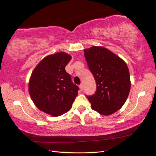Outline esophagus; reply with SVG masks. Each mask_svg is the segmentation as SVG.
I'll return each mask as SVG.
<instances>
[{
    "instance_id": "esophagus-1",
    "label": "esophagus",
    "mask_w": 156,
    "mask_h": 156,
    "mask_svg": "<svg viewBox=\"0 0 156 156\" xmlns=\"http://www.w3.org/2000/svg\"><path fill=\"white\" fill-rule=\"evenodd\" d=\"M79 87H80V89L81 91H83V84H80V86H79Z\"/></svg>"
}]
</instances>
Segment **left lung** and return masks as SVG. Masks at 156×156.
<instances>
[{"instance_id": "obj_1", "label": "left lung", "mask_w": 156, "mask_h": 156, "mask_svg": "<svg viewBox=\"0 0 156 156\" xmlns=\"http://www.w3.org/2000/svg\"><path fill=\"white\" fill-rule=\"evenodd\" d=\"M89 70L96 83V91L87 96L91 109L109 115L125 104L131 88L129 71L125 61L102 47L84 50Z\"/></svg>"}]
</instances>
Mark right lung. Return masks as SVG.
Here are the masks:
<instances>
[{"mask_svg":"<svg viewBox=\"0 0 156 156\" xmlns=\"http://www.w3.org/2000/svg\"><path fill=\"white\" fill-rule=\"evenodd\" d=\"M71 59L72 56L64 52L49 55L31 73L29 92L34 103L42 112L60 116L72 107L79 87L65 71Z\"/></svg>","mask_w":156,"mask_h":156,"instance_id":"obj_1","label":"right lung"}]
</instances>
